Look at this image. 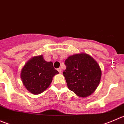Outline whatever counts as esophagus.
<instances>
[{
  "instance_id": "esophagus-1",
  "label": "esophagus",
  "mask_w": 124,
  "mask_h": 124,
  "mask_svg": "<svg viewBox=\"0 0 124 124\" xmlns=\"http://www.w3.org/2000/svg\"><path fill=\"white\" fill-rule=\"evenodd\" d=\"M57 71H59V73H62V70H61V68H58V69H57Z\"/></svg>"
}]
</instances>
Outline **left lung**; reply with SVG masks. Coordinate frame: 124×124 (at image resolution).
<instances>
[{
  "label": "left lung",
  "instance_id": "left-lung-1",
  "mask_svg": "<svg viewBox=\"0 0 124 124\" xmlns=\"http://www.w3.org/2000/svg\"><path fill=\"white\" fill-rule=\"evenodd\" d=\"M67 68L63 72L70 90L77 96L86 97L97 88L101 80L99 65L86 53L70 56L65 61Z\"/></svg>",
  "mask_w": 124,
  "mask_h": 124
}]
</instances>
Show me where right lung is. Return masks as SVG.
Returning a JSON list of instances; mask_svg holds the SVG:
<instances>
[{
  "instance_id": "right-lung-1",
  "label": "right lung",
  "mask_w": 124,
  "mask_h": 124,
  "mask_svg": "<svg viewBox=\"0 0 124 124\" xmlns=\"http://www.w3.org/2000/svg\"><path fill=\"white\" fill-rule=\"evenodd\" d=\"M58 73L53 62H47L41 55L32 57L24 65L20 76L27 91L37 95L48 88L53 77Z\"/></svg>"
}]
</instances>
